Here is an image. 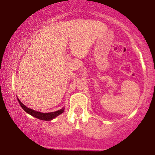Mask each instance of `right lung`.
<instances>
[{
	"label": "right lung",
	"mask_w": 155,
	"mask_h": 155,
	"mask_svg": "<svg viewBox=\"0 0 155 155\" xmlns=\"http://www.w3.org/2000/svg\"><path fill=\"white\" fill-rule=\"evenodd\" d=\"M18 100L20 103V104L23 109L25 110V111L27 112V114H30L34 117L39 118V119L44 120H50L54 119L55 117L60 115L61 114H62L63 111H64V109H61L60 110H58V111H54V112H51V113H41V112L35 111V110L29 109V108L27 107L26 106L23 104L20 101V99H18Z\"/></svg>",
	"instance_id": "add662e5"
}]
</instances>
